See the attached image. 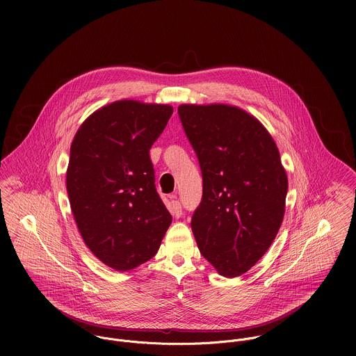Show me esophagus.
Instances as JSON below:
<instances>
[{
    "instance_id": "esophagus-1",
    "label": "esophagus",
    "mask_w": 356,
    "mask_h": 356,
    "mask_svg": "<svg viewBox=\"0 0 356 356\" xmlns=\"http://www.w3.org/2000/svg\"><path fill=\"white\" fill-rule=\"evenodd\" d=\"M170 211L175 218H179L182 215V205L178 200H171L170 203Z\"/></svg>"
}]
</instances>
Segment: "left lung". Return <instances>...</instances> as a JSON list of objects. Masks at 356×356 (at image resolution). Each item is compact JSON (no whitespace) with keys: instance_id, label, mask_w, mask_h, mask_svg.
<instances>
[{"instance_id":"obj_1","label":"left lung","mask_w":356,"mask_h":356,"mask_svg":"<svg viewBox=\"0 0 356 356\" xmlns=\"http://www.w3.org/2000/svg\"><path fill=\"white\" fill-rule=\"evenodd\" d=\"M178 115L203 175L195 238L220 275L238 277L266 254L284 219L288 178L278 148L237 106L182 104Z\"/></svg>"}]
</instances>
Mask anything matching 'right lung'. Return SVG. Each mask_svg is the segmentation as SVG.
Here are the masks:
<instances>
[{
  "label": "right lung",
  "instance_id": "right-lung-1",
  "mask_svg": "<svg viewBox=\"0 0 356 356\" xmlns=\"http://www.w3.org/2000/svg\"><path fill=\"white\" fill-rule=\"evenodd\" d=\"M171 115V105L112 102L93 112L72 140L71 211L88 248L116 271L152 259L172 220L156 192L149 156Z\"/></svg>",
  "mask_w": 356,
  "mask_h": 356
}]
</instances>
